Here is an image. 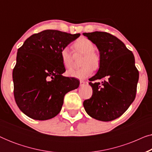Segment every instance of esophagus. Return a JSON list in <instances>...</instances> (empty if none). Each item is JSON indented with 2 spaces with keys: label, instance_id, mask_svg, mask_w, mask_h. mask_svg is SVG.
<instances>
[{
  "label": "esophagus",
  "instance_id": "1",
  "mask_svg": "<svg viewBox=\"0 0 152 152\" xmlns=\"http://www.w3.org/2000/svg\"><path fill=\"white\" fill-rule=\"evenodd\" d=\"M84 84H85V82H84V81L81 80V81H80V86H84Z\"/></svg>",
  "mask_w": 152,
  "mask_h": 152
}]
</instances>
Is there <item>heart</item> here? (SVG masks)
<instances>
[{"label": "heart", "instance_id": "heart-1", "mask_svg": "<svg viewBox=\"0 0 152 152\" xmlns=\"http://www.w3.org/2000/svg\"><path fill=\"white\" fill-rule=\"evenodd\" d=\"M76 52L84 55L82 60V66L80 69H72L68 71V75L72 77L84 80L90 77L93 73V69H98L101 64V57L97 52L95 51V46L90 39L87 38H80L77 40L73 44ZM60 58L64 67L72 68V57L68 47H64L60 51Z\"/></svg>", "mask_w": 152, "mask_h": 152}]
</instances>
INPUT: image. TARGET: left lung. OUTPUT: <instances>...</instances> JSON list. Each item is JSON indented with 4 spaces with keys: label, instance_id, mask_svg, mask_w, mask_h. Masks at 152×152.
Masks as SVG:
<instances>
[{
    "label": "left lung",
    "instance_id": "1",
    "mask_svg": "<svg viewBox=\"0 0 152 152\" xmlns=\"http://www.w3.org/2000/svg\"><path fill=\"white\" fill-rule=\"evenodd\" d=\"M98 48L101 64L91 78L93 95L83 102L91 117L100 121H111L125 112L136 97L139 72L132 52L124 43L109 33H83ZM104 79L103 82L99 80ZM93 80L96 82L93 83Z\"/></svg>",
    "mask_w": 152,
    "mask_h": 152
}]
</instances>
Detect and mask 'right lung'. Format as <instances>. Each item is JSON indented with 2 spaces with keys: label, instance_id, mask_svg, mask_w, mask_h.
I'll return each mask as SVG.
<instances>
[{
  "label": "right lung",
  "instance_id": "obj_1",
  "mask_svg": "<svg viewBox=\"0 0 152 152\" xmlns=\"http://www.w3.org/2000/svg\"><path fill=\"white\" fill-rule=\"evenodd\" d=\"M80 36L55 30L32 34L18 49L12 73L16 103L29 118L45 120L61 111L65 95L80 81L62 75L66 71L60 51Z\"/></svg>",
  "mask_w": 152,
  "mask_h": 152
}]
</instances>
